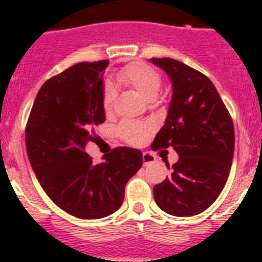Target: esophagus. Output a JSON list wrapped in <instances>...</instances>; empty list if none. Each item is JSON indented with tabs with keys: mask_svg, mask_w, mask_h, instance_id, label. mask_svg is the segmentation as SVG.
<instances>
[{
	"mask_svg": "<svg viewBox=\"0 0 262 262\" xmlns=\"http://www.w3.org/2000/svg\"><path fill=\"white\" fill-rule=\"evenodd\" d=\"M155 161H156L155 156L150 155L149 152H144L143 153V165L144 166L150 165V163H153V162H155Z\"/></svg>",
	"mask_w": 262,
	"mask_h": 262,
	"instance_id": "obj_1",
	"label": "esophagus"
}]
</instances>
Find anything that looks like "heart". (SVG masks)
I'll return each instance as SVG.
<instances>
[{
    "label": "heart",
    "instance_id": "obj_1",
    "mask_svg": "<svg viewBox=\"0 0 262 262\" xmlns=\"http://www.w3.org/2000/svg\"><path fill=\"white\" fill-rule=\"evenodd\" d=\"M116 82L130 86L146 100H153L157 96L162 84L161 75L149 66L142 62H134L125 66L116 73ZM116 96L113 84L107 83L102 90V109L109 113L113 109ZM152 132V125L148 123L133 120H123L116 128V133L125 143L139 146L147 139L148 134Z\"/></svg>",
    "mask_w": 262,
    "mask_h": 262
}]
</instances>
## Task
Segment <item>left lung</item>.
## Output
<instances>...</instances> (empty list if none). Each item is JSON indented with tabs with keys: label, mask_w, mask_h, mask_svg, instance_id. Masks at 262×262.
<instances>
[{
	"label": "left lung",
	"mask_w": 262,
	"mask_h": 262,
	"mask_svg": "<svg viewBox=\"0 0 262 262\" xmlns=\"http://www.w3.org/2000/svg\"><path fill=\"white\" fill-rule=\"evenodd\" d=\"M150 62L172 82L165 125L150 147H172L179 155L172 173L153 187L156 204L171 215H196L215 202L228 179L233 121L207 76L172 58H152ZM166 166L170 167L167 162Z\"/></svg>",
	"instance_id": "obj_1"
}]
</instances>
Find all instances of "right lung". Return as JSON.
Instances as JSON below:
<instances>
[{
	"label": "right lung",
	"mask_w": 262,
	"mask_h": 262,
	"mask_svg": "<svg viewBox=\"0 0 262 262\" xmlns=\"http://www.w3.org/2000/svg\"><path fill=\"white\" fill-rule=\"evenodd\" d=\"M109 60L82 62L39 90L25 130L26 150L47 195L64 212L99 219L121 207L129 179L142 167L139 149L114 148L95 165L84 152L90 128L105 121V68Z\"/></svg>",
	"instance_id": "1"
}]
</instances>
